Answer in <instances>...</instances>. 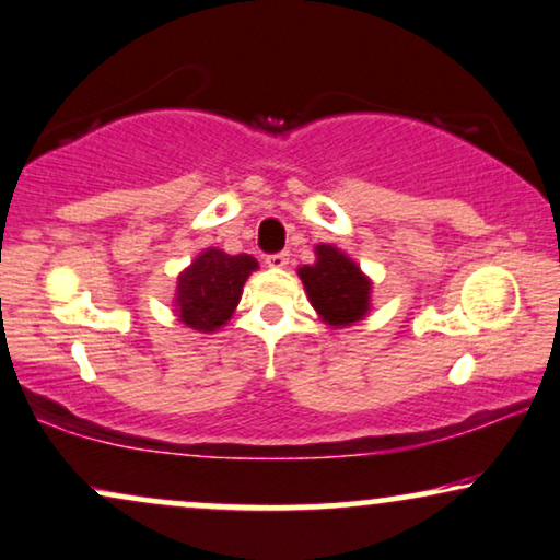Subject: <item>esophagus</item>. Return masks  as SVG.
I'll list each match as a JSON object with an SVG mask.
<instances>
[{
  "label": "esophagus",
  "mask_w": 560,
  "mask_h": 560,
  "mask_svg": "<svg viewBox=\"0 0 560 560\" xmlns=\"http://www.w3.org/2000/svg\"><path fill=\"white\" fill-rule=\"evenodd\" d=\"M287 264H289V253H273V256L266 258V266L276 268V271H279V268H287Z\"/></svg>",
  "instance_id": "34e87169"
}]
</instances>
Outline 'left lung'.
Returning <instances> with one entry per match:
<instances>
[{"mask_svg":"<svg viewBox=\"0 0 560 560\" xmlns=\"http://www.w3.org/2000/svg\"><path fill=\"white\" fill-rule=\"evenodd\" d=\"M296 273H300L317 317L335 330L361 323L371 312V284L374 281L361 271V266L348 253L335 245H317L315 264L300 266Z\"/></svg>","mask_w":560,"mask_h":560,"instance_id":"left-lung-1","label":"left lung"}]
</instances>
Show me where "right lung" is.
<instances>
[{"instance_id":"1","label":"right lung","mask_w":560,"mask_h":560,"mask_svg":"<svg viewBox=\"0 0 560 560\" xmlns=\"http://www.w3.org/2000/svg\"><path fill=\"white\" fill-rule=\"evenodd\" d=\"M256 268L258 260L248 253L230 256L220 248H205L176 279L174 312L178 323L197 332L225 327Z\"/></svg>"}]
</instances>
